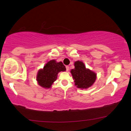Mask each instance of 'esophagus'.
I'll list each match as a JSON object with an SVG mask.
<instances>
[{"label":"esophagus","instance_id":"esophagus-1","mask_svg":"<svg viewBox=\"0 0 131 131\" xmlns=\"http://www.w3.org/2000/svg\"><path fill=\"white\" fill-rule=\"evenodd\" d=\"M66 71H69V66H66Z\"/></svg>","mask_w":131,"mask_h":131}]
</instances>
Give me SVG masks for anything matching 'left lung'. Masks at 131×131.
I'll return each instance as SVG.
<instances>
[{
	"instance_id": "left-lung-1",
	"label": "left lung",
	"mask_w": 131,
	"mask_h": 131,
	"mask_svg": "<svg viewBox=\"0 0 131 131\" xmlns=\"http://www.w3.org/2000/svg\"><path fill=\"white\" fill-rule=\"evenodd\" d=\"M74 65V68L70 70V73L77 88L84 89L93 86L96 80L97 74L92 70L87 69L82 61H76Z\"/></svg>"
}]
</instances>
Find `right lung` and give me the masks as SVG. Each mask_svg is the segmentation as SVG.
Listing matches in <instances>:
<instances>
[{
    "label": "right lung",
    "instance_id": "1",
    "mask_svg": "<svg viewBox=\"0 0 131 131\" xmlns=\"http://www.w3.org/2000/svg\"><path fill=\"white\" fill-rule=\"evenodd\" d=\"M65 70V66L62 62H57L55 59L51 60L45 64L42 69L38 70L36 78L37 83L43 88H51L57 80L58 73Z\"/></svg>",
    "mask_w": 131,
    "mask_h": 131
}]
</instances>
